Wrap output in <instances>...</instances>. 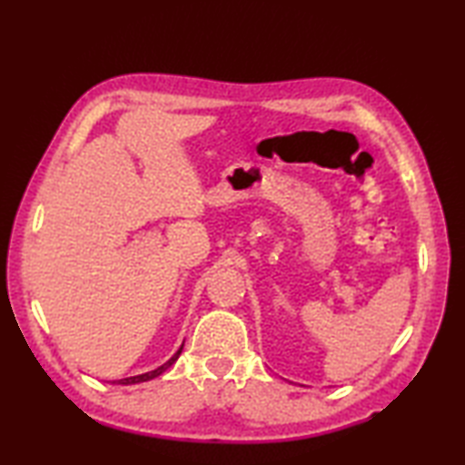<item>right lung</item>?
Here are the masks:
<instances>
[{"label":"right lung","instance_id":"right-lung-1","mask_svg":"<svg viewBox=\"0 0 465 465\" xmlns=\"http://www.w3.org/2000/svg\"><path fill=\"white\" fill-rule=\"evenodd\" d=\"M183 346H184V344H183ZM183 346H180V349L174 352V355H172V359H170V361H166V363H163V365H160L157 369H153V371H147V373H141V375H133V377H124V380H119L116 383H121V385H133V383L149 381V380H153V377L162 375L163 371H166L168 367H172V365L176 363V359L180 357V352H183Z\"/></svg>","mask_w":465,"mask_h":465}]
</instances>
